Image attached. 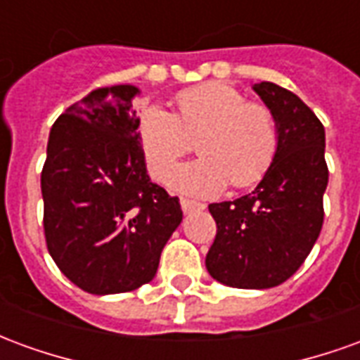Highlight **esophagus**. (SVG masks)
Listing matches in <instances>:
<instances>
[{"instance_id":"34e87169","label":"esophagus","mask_w":360,"mask_h":360,"mask_svg":"<svg viewBox=\"0 0 360 360\" xmlns=\"http://www.w3.org/2000/svg\"><path fill=\"white\" fill-rule=\"evenodd\" d=\"M181 208L185 214H191V212L204 210L202 202H195V200H188V198H181Z\"/></svg>"}]
</instances>
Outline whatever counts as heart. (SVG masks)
Returning <instances> with one entry per match:
<instances>
[{
  "label": "heart",
  "mask_w": 360,
  "mask_h": 360,
  "mask_svg": "<svg viewBox=\"0 0 360 360\" xmlns=\"http://www.w3.org/2000/svg\"><path fill=\"white\" fill-rule=\"evenodd\" d=\"M177 111L148 105L139 117V144L150 175L167 183L183 155L199 139L203 154L173 176L181 193L212 196L231 183L249 188L264 179L279 150V127L274 111L249 102L226 82H206L175 98Z\"/></svg>",
  "instance_id": "1"
}]
</instances>
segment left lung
<instances>
[{
    "label": "left lung",
    "instance_id": "8db88e82",
    "mask_svg": "<svg viewBox=\"0 0 360 360\" xmlns=\"http://www.w3.org/2000/svg\"><path fill=\"white\" fill-rule=\"evenodd\" d=\"M255 92L278 121L276 162L250 195L208 206L218 231L206 270L237 289L276 287L301 268L324 224L328 187L324 125L314 111L274 82Z\"/></svg>",
    "mask_w": 360,
    "mask_h": 360
}]
</instances>
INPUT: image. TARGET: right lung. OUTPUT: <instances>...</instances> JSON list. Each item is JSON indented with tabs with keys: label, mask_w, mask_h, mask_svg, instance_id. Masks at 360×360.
Instances as JSON below:
<instances>
[{
	"label": "right lung",
	"mask_w": 360,
	"mask_h": 360,
	"mask_svg": "<svg viewBox=\"0 0 360 360\" xmlns=\"http://www.w3.org/2000/svg\"><path fill=\"white\" fill-rule=\"evenodd\" d=\"M136 92L131 84L94 90L50 131L40 177L46 245L63 276L92 295L152 281L183 219L179 198L146 173Z\"/></svg>",
	"instance_id": "obj_1"
}]
</instances>
